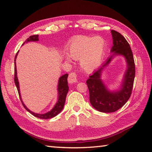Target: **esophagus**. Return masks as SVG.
Returning a JSON list of instances; mask_svg holds the SVG:
<instances>
[{"instance_id": "obj_1", "label": "esophagus", "mask_w": 152, "mask_h": 152, "mask_svg": "<svg viewBox=\"0 0 152 152\" xmlns=\"http://www.w3.org/2000/svg\"><path fill=\"white\" fill-rule=\"evenodd\" d=\"M68 82L69 83H71V84L77 82V74L76 72H71L69 74Z\"/></svg>"}]
</instances>
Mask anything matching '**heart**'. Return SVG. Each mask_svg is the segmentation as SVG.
<instances>
[{
  "label": "heart",
  "mask_w": 152,
  "mask_h": 152,
  "mask_svg": "<svg viewBox=\"0 0 152 152\" xmlns=\"http://www.w3.org/2000/svg\"><path fill=\"white\" fill-rule=\"evenodd\" d=\"M105 42L101 37L81 36L74 39L70 47L72 57L79 60L86 70L91 71L96 68L101 63ZM69 60L68 57H66Z\"/></svg>",
  "instance_id": "b5f03b06"
}]
</instances>
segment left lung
<instances>
[{
  "label": "left lung",
  "mask_w": 152,
  "mask_h": 152,
  "mask_svg": "<svg viewBox=\"0 0 152 152\" xmlns=\"http://www.w3.org/2000/svg\"><path fill=\"white\" fill-rule=\"evenodd\" d=\"M113 46L111 52L113 55H123L127 63V70L125 74L124 80L119 91L109 92L101 80L102 70L110 61L113 56L108 59L102 67L90 76L87 80L90 94V102L95 109L102 113H113L121 108L129 99L134 82L135 68V61L130 45L125 38L115 30H111Z\"/></svg>",
  "instance_id": "obj_1"
}]
</instances>
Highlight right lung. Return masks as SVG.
<instances>
[{"instance_id":"add662e5","label":"right lung","mask_w":152,"mask_h":152,"mask_svg":"<svg viewBox=\"0 0 152 152\" xmlns=\"http://www.w3.org/2000/svg\"><path fill=\"white\" fill-rule=\"evenodd\" d=\"M39 40V38H38V35H33L30 36V37L28 38L27 39V41H25L24 42V43L25 42H35V41H38ZM23 43V44H24ZM17 53L16 56H15V85L17 86V91L18 92H19V95L20 99V101H21L23 106L25 107V109H26L27 111H29L31 114L33 115V116H35L37 118H39V119H50V118H53L56 117V115L58 114H59L61 111V110L63 109L64 104H65V101H66V95L67 93H68V90H69V87L68 85V74H66L64 75L61 76L60 79H59V82H58V101L57 102V103L56 104V105L54 106V107L51 110H50V112H48L47 113H45V114H37V113H33L32 111H31L30 110H29L26 107V106L24 104L21 98H20V91H19V82H18V79H17V68H16V64H15V60H16V58L17 56Z\"/></svg>"}]
</instances>
